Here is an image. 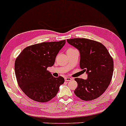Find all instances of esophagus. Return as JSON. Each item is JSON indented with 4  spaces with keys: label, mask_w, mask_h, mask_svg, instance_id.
I'll list each match as a JSON object with an SVG mask.
<instances>
[{
    "label": "esophagus",
    "mask_w": 126,
    "mask_h": 126,
    "mask_svg": "<svg viewBox=\"0 0 126 126\" xmlns=\"http://www.w3.org/2000/svg\"><path fill=\"white\" fill-rule=\"evenodd\" d=\"M65 81H67V82H68V81H70V80H72V78H69V77H66V78H65Z\"/></svg>",
    "instance_id": "1"
}]
</instances>
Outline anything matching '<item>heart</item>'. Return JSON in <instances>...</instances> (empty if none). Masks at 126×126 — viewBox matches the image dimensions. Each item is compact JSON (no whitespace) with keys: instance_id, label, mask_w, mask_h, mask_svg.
I'll return each mask as SVG.
<instances>
[{"instance_id":"b5f03b06","label":"heart","mask_w":126,"mask_h":126,"mask_svg":"<svg viewBox=\"0 0 126 126\" xmlns=\"http://www.w3.org/2000/svg\"><path fill=\"white\" fill-rule=\"evenodd\" d=\"M70 49H72V48H70Z\"/></svg>"}]
</instances>
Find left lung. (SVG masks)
I'll return each instance as SVG.
<instances>
[{"label":"left lung","mask_w":126,"mask_h":126,"mask_svg":"<svg viewBox=\"0 0 126 126\" xmlns=\"http://www.w3.org/2000/svg\"><path fill=\"white\" fill-rule=\"evenodd\" d=\"M67 43L80 52V67L88 74L85 79L76 78L78 87L75 94L84 101L101 96L112 79L114 63L106 47L99 42L86 38L67 39Z\"/></svg>","instance_id":"left-lung-1"}]
</instances>
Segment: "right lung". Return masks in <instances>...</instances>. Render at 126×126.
I'll return each instance as SVG.
<instances>
[{
  "label": "right lung",
  "mask_w": 126,
  "mask_h": 126,
  "mask_svg": "<svg viewBox=\"0 0 126 126\" xmlns=\"http://www.w3.org/2000/svg\"><path fill=\"white\" fill-rule=\"evenodd\" d=\"M65 43L64 40L28 46L16 59L17 82L22 91L32 100L48 102L57 95L64 83V78L53 77L47 69L54 64L56 56Z\"/></svg>",
  "instance_id": "obj_1"
}]
</instances>
